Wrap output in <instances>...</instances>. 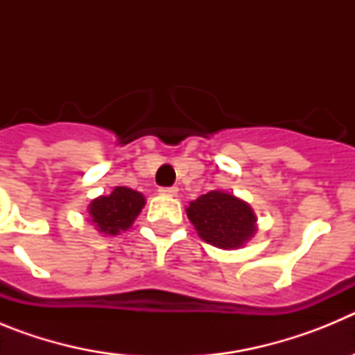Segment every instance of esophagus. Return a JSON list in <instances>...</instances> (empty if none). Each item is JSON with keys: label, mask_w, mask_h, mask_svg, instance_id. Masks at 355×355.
Wrapping results in <instances>:
<instances>
[{"label": "esophagus", "mask_w": 355, "mask_h": 355, "mask_svg": "<svg viewBox=\"0 0 355 355\" xmlns=\"http://www.w3.org/2000/svg\"><path fill=\"white\" fill-rule=\"evenodd\" d=\"M159 193H162V196L174 197L178 196V187H162L159 188Z\"/></svg>", "instance_id": "1"}]
</instances>
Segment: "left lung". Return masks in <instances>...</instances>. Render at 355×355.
I'll use <instances>...</instances> for the list:
<instances>
[{"label": "left lung", "instance_id": "1", "mask_svg": "<svg viewBox=\"0 0 355 355\" xmlns=\"http://www.w3.org/2000/svg\"><path fill=\"white\" fill-rule=\"evenodd\" d=\"M187 215L197 234L218 249L243 247L258 231V218L252 208L222 190H211L197 197L187 208Z\"/></svg>", "mask_w": 355, "mask_h": 355}]
</instances>
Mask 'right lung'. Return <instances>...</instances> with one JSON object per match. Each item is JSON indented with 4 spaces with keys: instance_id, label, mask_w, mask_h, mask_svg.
<instances>
[{
    "instance_id": "1",
    "label": "right lung",
    "mask_w": 355,
    "mask_h": 355,
    "mask_svg": "<svg viewBox=\"0 0 355 355\" xmlns=\"http://www.w3.org/2000/svg\"><path fill=\"white\" fill-rule=\"evenodd\" d=\"M146 206V197L126 187H115L110 196H101L89 205L90 222L99 233L119 234L128 231Z\"/></svg>"
}]
</instances>
